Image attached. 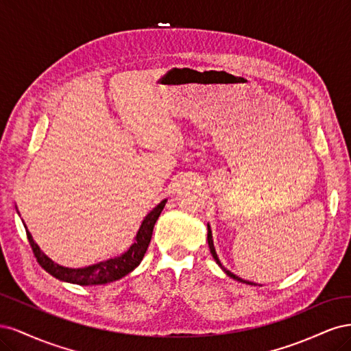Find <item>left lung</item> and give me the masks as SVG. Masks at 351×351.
<instances>
[{"mask_svg": "<svg viewBox=\"0 0 351 351\" xmlns=\"http://www.w3.org/2000/svg\"><path fill=\"white\" fill-rule=\"evenodd\" d=\"M208 244H209V250H210V254H212V258L215 259V262L218 263V267L224 271L230 278H232V280H236V281H240V282H246V284H250V285H256L254 282H250V281H246V280H243V278H240V277H237L236 274H232L231 271H228L224 265L221 263V261H219V258H218V254H217V252H215V246H214V239H212V231H210V226L208 224Z\"/></svg>", "mask_w": 351, "mask_h": 351, "instance_id": "obj_1", "label": "left lung"}]
</instances>
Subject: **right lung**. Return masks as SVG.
<instances>
[{"label":"right lung","instance_id":"obj_1","mask_svg":"<svg viewBox=\"0 0 351 351\" xmlns=\"http://www.w3.org/2000/svg\"><path fill=\"white\" fill-rule=\"evenodd\" d=\"M165 204H167V199L159 202V204L149 212V214H146L139 230H137V232H136L133 243L130 244V247L125 252L119 254V256L89 265V267H84V268H67V267H62V265H58L52 259H49L35 243V240H34V237H32L25 222H23V226L26 228L32 250H34L39 265L48 274H51L52 277L58 278L60 281L77 284V285H101V284H108V282L120 280V278L125 277L127 274H130L133 269L139 267V263L142 262L145 253L147 250V246H149V243H151L155 222H156L158 217L161 215ZM17 214H19V210H17Z\"/></svg>","mask_w":351,"mask_h":351}]
</instances>
